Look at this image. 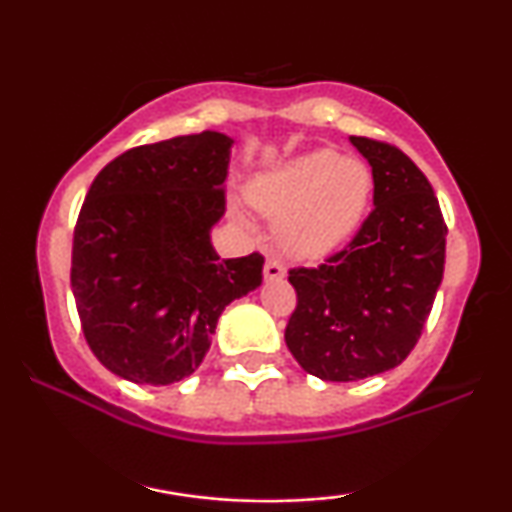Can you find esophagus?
Returning <instances> with one entry per match:
<instances>
[{
    "mask_svg": "<svg viewBox=\"0 0 512 512\" xmlns=\"http://www.w3.org/2000/svg\"><path fill=\"white\" fill-rule=\"evenodd\" d=\"M284 274H286V267L279 260H272V257H269V260L264 262V279L267 281L284 279Z\"/></svg>",
    "mask_w": 512,
    "mask_h": 512,
    "instance_id": "1",
    "label": "esophagus"
}]
</instances>
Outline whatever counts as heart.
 I'll use <instances>...</instances> for the list:
<instances>
[{"mask_svg":"<svg viewBox=\"0 0 512 512\" xmlns=\"http://www.w3.org/2000/svg\"><path fill=\"white\" fill-rule=\"evenodd\" d=\"M250 204L276 223L289 255L315 260L351 236L370 197V173L354 158L315 151L264 173L250 185Z\"/></svg>","mask_w":512,"mask_h":512,"instance_id":"b5f03b06","label":"heart"}]
</instances>
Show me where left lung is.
Segmentation results:
<instances>
[{
  "label": "left lung",
  "mask_w": 512,
  "mask_h": 512,
  "mask_svg": "<svg viewBox=\"0 0 512 512\" xmlns=\"http://www.w3.org/2000/svg\"><path fill=\"white\" fill-rule=\"evenodd\" d=\"M373 168V211L344 250L291 269L286 346L305 373L354 383L399 366L419 342L445 264V226L426 175L397 146L349 137Z\"/></svg>",
  "instance_id": "8db88e82"
}]
</instances>
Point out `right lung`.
Segmentation results:
<instances>
[{
	"instance_id": "add662e5",
	"label": "right lung",
	"mask_w": 512,
	"mask_h": 512,
	"mask_svg": "<svg viewBox=\"0 0 512 512\" xmlns=\"http://www.w3.org/2000/svg\"><path fill=\"white\" fill-rule=\"evenodd\" d=\"M233 139L187 134L129 149L93 180L72 248L81 330L110 373L170 385L207 356L228 303L262 284L260 252L221 260Z\"/></svg>"
}]
</instances>
